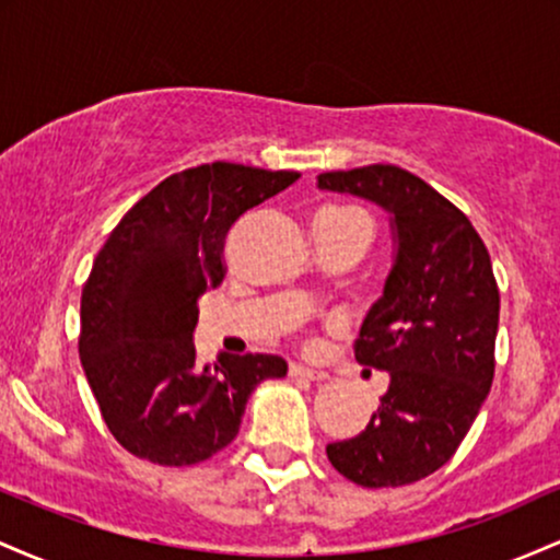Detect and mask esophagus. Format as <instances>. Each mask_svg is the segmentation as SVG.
<instances>
[{
  "mask_svg": "<svg viewBox=\"0 0 560 560\" xmlns=\"http://www.w3.org/2000/svg\"><path fill=\"white\" fill-rule=\"evenodd\" d=\"M289 374H292L294 378H307V382H324V378H329V374H326V371L307 369V365H300V363L289 365Z\"/></svg>",
  "mask_w": 560,
  "mask_h": 560,
  "instance_id": "obj_1",
  "label": "esophagus"
}]
</instances>
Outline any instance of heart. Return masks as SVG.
<instances>
[{
  "instance_id": "obj_1",
  "label": "heart",
  "mask_w": 560,
  "mask_h": 560,
  "mask_svg": "<svg viewBox=\"0 0 560 560\" xmlns=\"http://www.w3.org/2000/svg\"><path fill=\"white\" fill-rule=\"evenodd\" d=\"M324 215H363V213H355V210H329V213Z\"/></svg>"
}]
</instances>
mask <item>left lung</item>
<instances>
[{
  "label": "left lung",
  "instance_id": "obj_1",
  "mask_svg": "<svg viewBox=\"0 0 560 560\" xmlns=\"http://www.w3.org/2000/svg\"><path fill=\"white\" fill-rule=\"evenodd\" d=\"M320 191L374 202L389 215L392 266L355 342V361L387 371L369 427L326 445L361 487H402L445 466L492 387L500 294L471 221L397 165L334 171Z\"/></svg>",
  "mask_w": 560,
  "mask_h": 560
}]
</instances>
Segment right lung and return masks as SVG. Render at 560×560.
<instances>
[{"label": "right lung", "instance_id": "add662e5", "mask_svg": "<svg viewBox=\"0 0 560 560\" xmlns=\"http://www.w3.org/2000/svg\"><path fill=\"white\" fill-rule=\"evenodd\" d=\"M294 171L210 163L160 182L124 215L81 294L79 355L102 419L137 458L208 460L240 434L253 389L287 376L266 352L197 365L199 298L223 281V244Z\"/></svg>", "mask_w": 560, "mask_h": 560}]
</instances>
